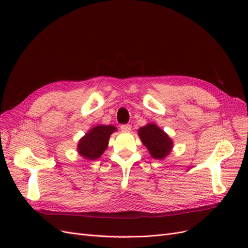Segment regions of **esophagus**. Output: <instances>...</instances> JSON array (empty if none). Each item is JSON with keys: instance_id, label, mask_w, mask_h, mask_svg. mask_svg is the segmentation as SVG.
<instances>
[{"instance_id": "1", "label": "esophagus", "mask_w": 248, "mask_h": 248, "mask_svg": "<svg viewBox=\"0 0 248 248\" xmlns=\"http://www.w3.org/2000/svg\"><path fill=\"white\" fill-rule=\"evenodd\" d=\"M120 128H121V130L124 131V132H128V131L131 130V125H129V124H123V125L120 126Z\"/></svg>"}]
</instances>
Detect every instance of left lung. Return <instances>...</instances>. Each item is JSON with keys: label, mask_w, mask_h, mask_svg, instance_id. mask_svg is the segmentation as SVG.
<instances>
[{"label": "left lung", "mask_w": 248, "mask_h": 248, "mask_svg": "<svg viewBox=\"0 0 248 248\" xmlns=\"http://www.w3.org/2000/svg\"><path fill=\"white\" fill-rule=\"evenodd\" d=\"M139 136L153 158L162 159L170 152L172 147L171 140L155 124H148L141 127L139 130Z\"/></svg>", "instance_id": "8db88e82"}]
</instances>
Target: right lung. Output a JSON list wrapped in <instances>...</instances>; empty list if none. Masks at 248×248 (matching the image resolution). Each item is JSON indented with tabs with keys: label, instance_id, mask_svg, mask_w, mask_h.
<instances>
[{
	"label": "right lung",
	"instance_id": "1",
	"mask_svg": "<svg viewBox=\"0 0 248 248\" xmlns=\"http://www.w3.org/2000/svg\"><path fill=\"white\" fill-rule=\"evenodd\" d=\"M115 130H117L116 127L111 125L94 127L79 140L78 146V153L89 160L99 158L108 148V139Z\"/></svg>",
	"mask_w": 248,
	"mask_h": 248
}]
</instances>
